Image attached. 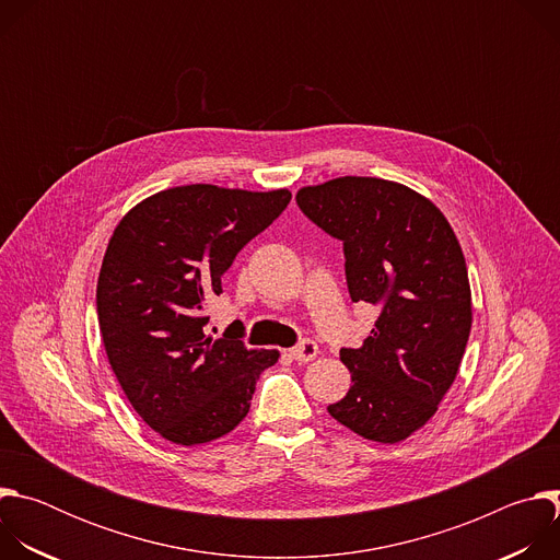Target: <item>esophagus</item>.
Segmentation results:
<instances>
[{
    "instance_id": "34e87169",
    "label": "esophagus",
    "mask_w": 560,
    "mask_h": 560,
    "mask_svg": "<svg viewBox=\"0 0 560 560\" xmlns=\"http://www.w3.org/2000/svg\"><path fill=\"white\" fill-rule=\"evenodd\" d=\"M288 354L294 359V361H299V363H307V361H312L316 354H318V348H316V343L314 341H301L296 348H292V350H288Z\"/></svg>"
}]
</instances>
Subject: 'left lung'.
I'll return each mask as SVG.
<instances>
[{
  "mask_svg": "<svg viewBox=\"0 0 560 560\" xmlns=\"http://www.w3.org/2000/svg\"><path fill=\"white\" fill-rule=\"evenodd\" d=\"M296 203L343 242L352 301L381 307L363 346L341 350L352 385L328 412L368 441H406L436 415L469 339L458 238L428 197L378 177L303 186Z\"/></svg>",
  "mask_w": 560,
  "mask_h": 560,
  "instance_id": "obj_1",
  "label": "left lung"
}]
</instances>
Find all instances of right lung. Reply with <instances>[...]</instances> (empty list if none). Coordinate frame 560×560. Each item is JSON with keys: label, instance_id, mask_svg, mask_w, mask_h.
Returning a JSON list of instances; mask_svg holds the SVG:
<instances>
[{"label": "right lung", "instance_id": "obj_1", "mask_svg": "<svg viewBox=\"0 0 560 560\" xmlns=\"http://www.w3.org/2000/svg\"><path fill=\"white\" fill-rule=\"evenodd\" d=\"M290 197L190 184L145 197L117 223L97 281L100 330L130 406L162 439L190 447L232 432L279 361V350L246 348L244 326L212 337L206 310Z\"/></svg>", "mask_w": 560, "mask_h": 560}]
</instances>
